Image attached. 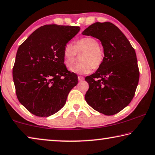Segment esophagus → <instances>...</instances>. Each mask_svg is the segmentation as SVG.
<instances>
[{
	"instance_id": "esophagus-1",
	"label": "esophagus",
	"mask_w": 155,
	"mask_h": 155,
	"mask_svg": "<svg viewBox=\"0 0 155 155\" xmlns=\"http://www.w3.org/2000/svg\"><path fill=\"white\" fill-rule=\"evenodd\" d=\"M78 81H83V80H84V77H81V76H78Z\"/></svg>"
}]
</instances>
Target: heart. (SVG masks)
<instances>
[{
    "mask_svg": "<svg viewBox=\"0 0 155 155\" xmlns=\"http://www.w3.org/2000/svg\"><path fill=\"white\" fill-rule=\"evenodd\" d=\"M83 53L81 56L79 64L71 70L78 74H87L91 70L97 69L103 64L104 52L100 46L98 41L91 37H85L76 41L74 45L68 43L65 44L63 51V59L66 68H71L77 59V54Z\"/></svg>",
    "mask_w": 155,
    "mask_h": 155,
    "instance_id": "obj_1",
    "label": "heart"
}]
</instances>
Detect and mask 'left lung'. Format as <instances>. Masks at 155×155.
I'll use <instances>...</instances> for the list:
<instances>
[{
    "instance_id": "1",
    "label": "left lung",
    "mask_w": 155,
    "mask_h": 155,
    "mask_svg": "<svg viewBox=\"0 0 155 155\" xmlns=\"http://www.w3.org/2000/svg\"><path fill=\"white\" fill-rule=\"evenodd\" d=\"M83 35L101 40L104 52L103 64L85 78L89 84L85 101L100 113L116 114L130 103L138 85L140 70L135 49L122 31L109 22L94 23Z\"/></svg>"
}]
</instances>
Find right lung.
<instances>
[{"label":"right lung","mask_w":155,"mask_h":155,"mask_svg":"<svg viewBox=\"0 0 155 155\" xmlns=\"http://www.w3.org/2000/svg\"><path fill=\"white\" fill-rule=\"evenodd\" d=\"M80 28L47 25L35 30L19 46L13 68L17 98L31 114L48 117L65 105L78 77L63 59L65 44Z\"/></svg>","instance_id":"1"}]
</instances>
